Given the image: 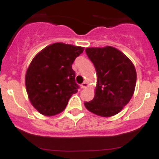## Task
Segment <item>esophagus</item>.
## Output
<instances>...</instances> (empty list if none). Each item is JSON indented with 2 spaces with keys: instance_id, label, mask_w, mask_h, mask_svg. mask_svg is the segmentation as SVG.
<instances>
[{
  "instance_id": "34e87169",
  "label": "esophagus",
  "mask_w": 159,
  "mask_h": 159,
  "mask_svg": "<svg viewBox=\"0 0 159 159\" xmlns=\"http://www.w3.org/2000/svg\"><path fill=\"white\" fill-rule=\"evenodd\" d=\"M87 87H88V83H87V82H86V81L84 82V83L81 85V87L82 89L87 88Z\"/></svg>"
}]
</instances>
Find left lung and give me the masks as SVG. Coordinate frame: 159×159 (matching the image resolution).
I'll use <instances>...</instances> for the list:
<instances>
[{
  "label": "left lung",
  "instance_id": "left-lung-1",
  "mask_svg": "<svg viewBox=\"0 0 159 159\" xmlns=\"http://www.w3.org/2000/svg\"><path fill=\"white\" fill-rule=\"evenodd\" d=\"M87 56L97 75L95 96L84 106L91 113L109 117L129 102L136 86V69L131 60L112 46L87 48Z\"/></svg>",
  "mask_w": 159,
  "mask_h": 159
}]
</instances>
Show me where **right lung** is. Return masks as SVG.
Masks as SVG:
<instances>
[{
  "instance_id": "right-lung-1",
  "label": "right lung",
  "mask_w": 159,
  "mask_h": 159,
  "mask_svg": "<svg viewBox=\"0 0 159 159\" xmlns=\"http://www.w3.org/2000/svg\"><path fill=\"white\" fill-rule=\"evenodd\" d=\"M84 47L53 43L40 51L30 62L25 86L31 105L47 116L64 111L69 98L78 92L72 63Z\"/></svg>"
}]
</instances>
